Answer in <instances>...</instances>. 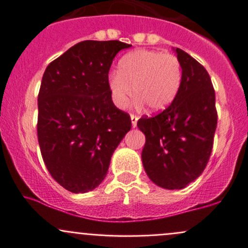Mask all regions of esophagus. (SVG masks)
Returning <instances> with one entry per match:
<instances>
[{
    "mask_svg": "<svg viewBox=\"0 0 248 248\" xmlns=\"http://www.w3.org/2000/svg\"><path fill=\"white\" fill-rule=\"evenodd\" d=\"M138 120H139V117L137 116V115H134V114H132L131 115V121H132V127H137V122H138Z\"/></svg>",
    "mask_w": 248,
    "mask_h": 248,
    "instance_id": "1",
    "label": "esophagus"
}]
</instances>
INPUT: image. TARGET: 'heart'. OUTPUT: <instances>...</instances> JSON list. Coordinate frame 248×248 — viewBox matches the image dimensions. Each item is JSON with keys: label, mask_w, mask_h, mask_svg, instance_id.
I'll return each instance as SVG.
<instances>
[{"label": "heart", "mask_w": 248, "mask_h": 248, "mask_svg": "<svg viewBox=\"0 0 248 248\" xmlns=\"http://www.w3.org/2000/svg\"><path fill=\"white\" fill-rule=\"evenodd\" d=\"M181 80V62L175 55L142 49L120 60L117 72L108 77V90L117 108H126L134 93L137 106L145 104L151 111H161L172 103Z\"/></svg>", "instance_id": "b5f03b06"}]
</instances>
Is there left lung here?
I'll use <instances>...</instances> for the list:
<instances>
[{"instance_id": "obj_1", "label": "left lung", "mask_w": 248, "mask_h": 248, "mask_svg": "<svg viewBox=\"0 0 248 248\" xmlns=\"http://www.w3.org/2000/svg\"><path fill=\"white\" fill-rule=\"evenodd\" d=\"M181 62V86L172 103L137 126L145 134L142 166L154 184L181 189L206 167L217 126L215 90L206 69L184 50L174 49Z\"/></svg>"}]
</instances>
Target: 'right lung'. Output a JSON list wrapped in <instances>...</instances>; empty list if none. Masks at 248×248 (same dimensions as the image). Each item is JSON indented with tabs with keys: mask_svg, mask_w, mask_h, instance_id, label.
I'll return each instance as SVG.
<instances>
[{
	"mask_svg": "<svg viewBox=\"0 0 248 248\" xmlns=\"http://www.w3.org/2000/svg\"><path fill=\"white\" fill-rule=\"evenodd\" d=\"M132 46L84 41L46 67L38 94V142L51 176L72 193L92 191L106 179L110 159L131 129V117L112 103V60Z\"/></svg>",
	"mask_w": 248,
	"mask_h": 248,
	"instance_id": "right-lung-1",
	"label": "right lung"
}]
</instances>
